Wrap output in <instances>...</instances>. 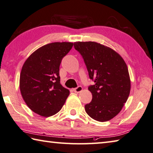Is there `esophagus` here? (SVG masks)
<instances>
[{
	"mask_svg": "<svg viewBox=\"0 0 153 153\" xmlns=\"http://www.w3.org/2000/svg\"><path fill=\"white\" fill-rule=\"evenodd\" d=\"M73 90L75 93H80L82 90V87L81 86H79L76 88H74Z\"/></svg>",
	"mask_w": 153,
	"mask_h": 153,
	"instance_id": "1",
	"label": "esophagus"
}]
</instances>
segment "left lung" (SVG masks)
<instances>
[{
	"instance_id": "1",
	"label": "left lung",
	"mask_w": 153,
	"mask_h": 153,
	"mask_svg": "<svg viewBox=\"0 0 153 153\" xmlns=\"http://www.w3.org/2000/svg\"><path fill=\"white\" fill-rule=\"evenodd\" d=\"M75 50L81 53L89 76L92 101L85 106L87 114L99 122L113 118L122 110L130 91L126 64L111 48L94 42H76Z\"/></svg>"
}]
</instances>
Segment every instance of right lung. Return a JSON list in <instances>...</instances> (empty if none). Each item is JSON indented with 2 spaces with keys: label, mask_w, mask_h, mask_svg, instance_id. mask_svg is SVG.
<instances>
[{
  "label": "right lung",
  "mask_w": 153,
  "mask_h": 153,
  "mask_svg": "<svg viewBox=\"0 0 153 153\" xmlns=\"http://www.w3.org/2000/svg\"><path fill=\"white\" fill-rule=\"evenodd\" d=\"M73 43L54 42L35 51L25 60L20 74L21 95L36 114L50 117L60 110L70 91L60 84L59 76L62 58Z\"/></svg>",
  "instance_id": "right-lung-1"
}]
</instances>
